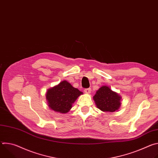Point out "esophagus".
<instances>
[{"mask_svg": "<svg viewBox=\"0 0 158 158\" xmlns=\"http://www.w3.org/2000/svg\"><path fill=\"white\" fill-rule=\"evenodd\" d=\"M91 92V88H87L84 89V93L86 94H90Z\"/></svg>", "mask_w": 158, "mask_h": 158, "instance_id": "obj_1", "label": "esophagus"}]
</instances>
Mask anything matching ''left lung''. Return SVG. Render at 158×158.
<instances>
[{"mask_svg": "<svg viewBox=\"0 0 158 158\" xmlns=\"http://www.w3.org/2000/svg\"><path fill=\"white\" fill-rule=\"evenodd\" d=\"M97 107L104 112H114L121 106V97L106 85L100 87L93 97Z\"/></svg>", "mask_w": 158, "mask_h": 158, "instance_id": "left-lung-1", "label": "left lung"}]
</instances>
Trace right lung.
Returning a JSON list of instances; mask_svg holds the SVG:
<instances>
[{"label":"right lung","instance_id":"obj_1","mask_svg":"<svg viewBox=\"0 0 158 158\" xmlns=\"http://www.w3.org/2000/svg\"><path fill=\"white\" fill-rule=\"evenodd\" d=\"M83 93L74 87L67 81L48 90L46 99L49 107L56 112L65 114L72 107V104Z\"/></svg>","mask_w":158,"mask_h":158}]
</instances>
